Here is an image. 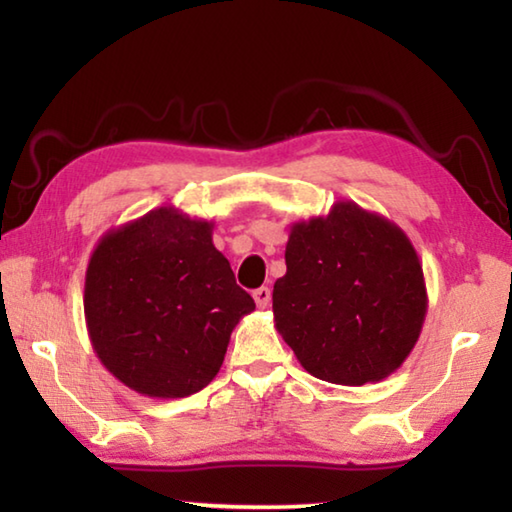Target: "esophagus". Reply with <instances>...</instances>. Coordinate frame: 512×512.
<instances>
[{
    "mask_svg": "<svg viewBox=\"0 0 512 512\" xmlns=\"http://www.w3.org/2000/svg\"><path fill=\"white\" fill-rule=\"evenodd\" d=\"M253 298H255L259 309H266L268 305H271V289H268V287H259V289L253 291Z\"/></svg>",
    "mask_w": 512,
    "mask_h": 512,
    "instance_id": "esophagus-1",
    "label": "esophagus"
}]
</instances>
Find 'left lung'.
Here are the masks:
<instances>
[{"instance_id": "8db88e82", "label": "left lung", "mask_w": 512, "mask_h": 512, "mask_svg": "<svg viewBox=\"0 0 512 512\" xmlns=\"http://www.w3.org/2000/svg\"><path fill=\"white\" fill-rule=\"evenodd\" d=\"M287 275L273 287L275 327L300 366L363 386L402 366L420 339L427 287L400 225L352 201L291 225Z\"/></svg>"}]
</instances>
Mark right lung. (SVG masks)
Returning a JSON list of instances; mask_svg holds the SVG:
<instances>
[{"instance_id":"add662e5","label":"right lung","mask_w":512,"mask_h":512,"mask_svg":"<svg viewBox=\"0 0 512 512\" xmlns=\"http://www.w3.org/2000/svg\"><path fill=\"white\" fill-rule=\"evenodd\" d=\"M214 223L158 207L106 232L85 271V325L99 361L131 391L176 400L219 372L255 309L212 244Z\"/></svg>"}]
</instances>
